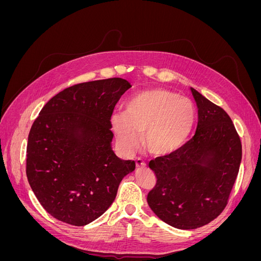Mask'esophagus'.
<instances>
[{"label":"esophagus","mask_w":261,"mask_h":261,"mask_svg":"<svg viewBox=\"0 0 261 261\" xmlns=\"http://www.w3.org/2000/svg\"><path fill=\"white\" fill-rule=\"evenodd\" d=\"M135 161H136V167L138 169H141V168H145L146 167V162L143 159H140V158H137Z\"/></svg>","instance_id":"34e87169"}]
</instances>
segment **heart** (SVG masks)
Returning a JSON list of instances; mask_svg holds the SVG:
<instances>
[{
	"mask_svg": "<svg viewBox=\"0 0 261 261\" xmlns=\"http://www.w3.org/2000/svg\"><path fill=\"white\" fill-rule=\"evenodd\" d=\"M196 110L192 100L168 89L138 93L125 107V114H114L112 129L125 151L136 150L144 135V146L153 155L175 152L192 132Z\"/></svg>",
	"mask_w": 261,
	"mask_h": 261,
	"instance_id": "b5f03b06",
	"label": "heart"
}]
</instances>
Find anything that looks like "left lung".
Instances as JSON below:
<instances>
[{"label": "left lung", "mask_w": 261, "mask_h": 261, "mask_svg": "<svg viewBox=\"0 0 261 261\" xmlns=\"http://www.w3.org/2000/svg\"><path fill=\"white\" fill-rule=\"evenodd\" d=\"M198 109L194 137L175 152L149 162L156 176L149 207L180 230L208 224L225 208L239 174L242 144L231 117L191 88Z\"/></svg>", "instance_id": "1"}]
</instances>
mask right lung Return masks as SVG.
<instances>
[{"mask_svg":"<svg viewBox=\"0 0 261 261\" xmlns=\"http://www.w3.org/2000/svg\"><path fill=\"white\" fill-rule=\"evenodd\" d=\"M132 85L108 78L74 85L50 99L28 136L26 174L41 206L62 222L83 226L114 201L135 162L112 150L111 116Z\"/></svg>","mask_w":261,"mask_h":261,"instance_id":"add662e5","label":"right lung"}]
</instances>
